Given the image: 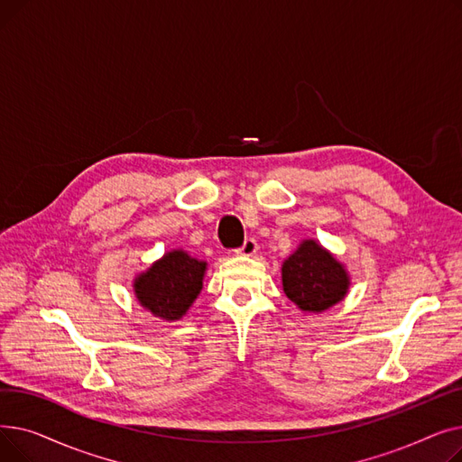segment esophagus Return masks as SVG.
I'll list each match as a JSON object with an SVG mask.
<instances>
[{
    "label": "esophagus",
    "mask_w": 462,
    "mask_h": 462,
    "mask_svg": "<svg viewBox=\"0 0 462 462\" xmlns=\"http://www.w3.org/2000/svg\"><path fill=\"white\" fill-rule=\"evenodd\" d=\"M256 251H258V244H256L254 237H247V239L244 241V245H241V247L237 249L239 254H245V256H253Z\"/></svg>",
    "instance_id": "obj_1"
}]
</instances>
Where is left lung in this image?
I'll return each mask as SVG.
<instances>
[{
    "instance_id": "8db88e82",
    "label": "left lung",
    "mask_w": 462,
    "mask_h": 462,
    "mask_svg": "<svg viewBox=\"0 0 462 462\" xmlns=\"http://www.w3.org/2000/svg\"><path fill=\"white\" fill-rule=\"evenodd\" d=\"M282 288L301 310L322 312L346 296L348 277L343 265L317 241L307 239L284 260Z\"/></svg>"
}]
</instances>
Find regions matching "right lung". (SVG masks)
Here are the masks:
<instances>
[{
    "mask_svg": "<svg viewBox=\"0 0 462 462\" xmlns=\"http://www.w3.org/2000/svg\"><path fill=\"white\" fill-rule=\"evenodd\" d=\"M206 263L183 251L164 254L162 260L142 273L134 284L138 301L155 317L178 320L202 290Z\"/></svg>",
    "mask_w": 462,
    "mask_h": 462,
    "instance_id": "obj_1",
    "label": "right lung"
}]
</instances>
